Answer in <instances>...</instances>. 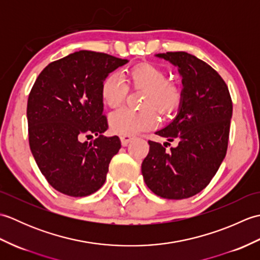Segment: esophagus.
<instances>
[{"mask_svg":"<svg viewBox=\"0 0 260 260\" xmlns=\"http://www.w3.org/2000/svg\"><path fill=\"white\" fill-rule=\"evenodd\" d=\"M119 139H120V142H121V145L126 146L132 140L134 139V136L133 135H120Z\"/></svg>","mask_w":260,"mask_h":260,"instance_id":"34e87169","label":"esophagus"}]
</instances>
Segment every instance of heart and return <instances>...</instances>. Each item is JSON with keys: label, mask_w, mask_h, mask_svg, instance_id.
<instances>
[{"label": "heart", "mask_w": 260, "mask_h": 260, "mask_svg": "<svg viewBox=\"0 0 260 260\" xmlns=\"http://www.w3.org/2000/svg\"><path fill=\"white\" fill-rule=\"evenodd\" d=\"M132 86L145 90L140 110L120 107L109 115L108 123L113 132L123 135L136 134L151 129L157 125V115L152 107L162 114H171L181 103V90L178 86L168 82L164 71L152 63L136 66L128 73ZM128 87L125 78L117 71L110 73L102 82L101 93L104 103L109 107H117L126 98Z\"/></svg>", "instance_id": "1"}]
</instances>
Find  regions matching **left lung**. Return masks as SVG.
Wrapping results in <instances>:
<instances>
[{
  "label": "left lung",
  "mask_w": 260,
  "mask_h": 260,
  "mask_svg": "<svg viewBox=\"0 0 260 260\" xmlns=\"http://www.w3.org/2000/svg\"><path fill=\"white\" fill-rule=\"evenodd\" d=\"M178 68L182 78L178 114L155 134L178 141L170 152L148 141L142 163L146 185L156 196L181 200L196 196L217 173L227 153L233 102L223 79L213 68L184 52L157 53Z\"/></svg>",
  "instance_id": "obj_1"
}]
</instances>
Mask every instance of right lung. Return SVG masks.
<instances>
[{
    "label": "right lung",
    "instance_id": "add662e5",
    "mask_svg": "<svg viewBox=\"0 0 260 260\" xmlns=\"http://www.w3.org/2000/svg\"><path fill=\"white\" fill-rule=\"evenodd\" d=\"M127 62L80 50L49 63L32 87L26 108L32 155L49 184L63 194L86 197L105 183L120 141L104 135L102 82ZM92 135L95 140L82 141Z\"/></svg>",
    "mask_w": 260,
    "mask_h": 260
}]
</instances>
